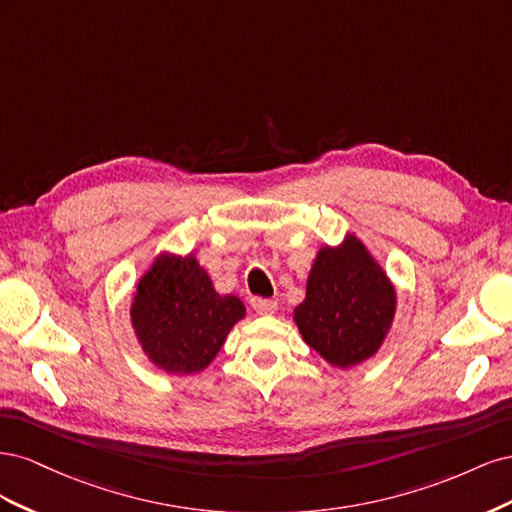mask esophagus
<instances>
[{"instance_id":"34e87169","label":"esophagus","mask_w":512,"mask_h":512,"mask_svg":"<svg viewBox=\"0 0 512 512\" xmlns=\"http://www.w3.org/2000/svg\"><path fill=\"white\" fill-rule=\"evenodd\" d=\"M252 307H254V312L260 316H271V314H275L277 303L271 299H252Z\"/></svg>"}]
</instances>
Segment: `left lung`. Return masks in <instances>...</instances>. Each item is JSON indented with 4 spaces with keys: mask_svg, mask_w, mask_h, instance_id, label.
I'll use <instances>...</instances> for the list:
<instances>
[{
    "mask_svg": "<svg viewBox=\"0 0 512 512\" xmlns=\"http://www.w3.org/2000/svg\"><path fill=\"white\" fill-rule=\"evenodd\" d=\"M397 294L376 258L354 235L324 245L307 277L294 322L309 348L333 367H354L374 356L389 333Z\"/></svg>",
    "mask_w": 512,
    "mask_h": 512,
    "instance_id": "8db88e82",
    "label": "left lung"
}]
</instances>
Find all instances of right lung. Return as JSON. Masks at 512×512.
Returning <instances> with one entry per match:
<instances>
[{
    "label": "right lung",
    "mask_w": 512,
    "mask_h": 512,
    "mask_svg": "<svg viewBox=\"0 0 512 512\" xmlns=\"http://www.w3.org/2000/svg\"><path fill=\"white\" fill-rule=\"evenodd\" d=\"M132 329L147 359L166 374H198L245 318L235 294H220L194 254H160L138 280Z\"/></svg>",
    "instance_id": "right-lung-1"
}]
</instances>
